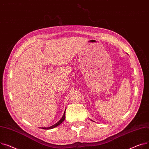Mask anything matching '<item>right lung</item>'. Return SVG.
I'll list each match as a JSON object with an SVG mask.
<instances>
[{
  "label": "right lung",
  "instance_id": "1",
  "mask_svg": "<svg viewBox=\"0 0 149 149\" xmlns=\"http://www.w3.org/2000/svg\"><path fill=\"white\" fill-rule=\"evenodd\" d=\"M65 110H66V109H65ZM65 111H64V114H63V117L61 118V120H60L58 122H57V123H56V124H55V125H52V126H50V127H42V129H53V128H54V127H55L59 126L60 124L62 123L64 121L65 118Z\"/></svg>",
  "mask_w": 149,
  "mask_h": 149
}]
</instances>
